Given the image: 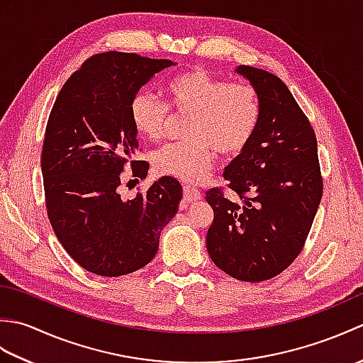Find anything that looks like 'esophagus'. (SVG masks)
Returning a JSON list of instances; mask_svg holds the SVG:
<instances>
[{"label":"esophagus","mask_w":363,"mask_h":363,"mask_svg":"<svg viewBox=\"0 0 363 363\" xmlns=\"http://www.w3.org/2000/svg\"><path fill=\"white\" fill-rule=\"evenodd\" d=\"M184 199L189 203H195L198 199H201V191L190 186H184Z\"/></svg>","instance_id":"obj_1"}]
</instances>
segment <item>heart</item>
Returning <instances> with one entry per match:
<instances>
[{
    "label": "heart",
    "mask_w": 363,
    "mask_h": 363,
    "mask_svg": "<svg viewBox=\"0 0 363 363\" xmlns=\"http://www.w3.org/2000/svg\"><path fill=\"white\" fill-rule=\"evenodd\" d=\"M169 107L189 113L187 142L172 143L154 154V168L160 174L195 184L209 176L215 150L234 156L243 151L260 120V99L250 84H228L195 68L177 74L167 84ZM129 115L138 135L159 140L169 117L168 106L150 90L130 99Z\"/></svg>",
    "instance_id": "heart-1"
}]
</instances>
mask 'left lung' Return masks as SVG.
<instances>
[{
    "mask_svg": "<svg viewBox=\"0 0 363 363\" xmlns=\"http://www.w3.org/2000/svg\"><path fill=\"white\" fill-rule=\"evenodd\" d=\"M260 99V120L248 146L226 167L221 189L206 194L213 209L207 230L212 262L238 281L282 273L303 250L323 195L317 137L287 86L260 68L238 65Z\"/></svg>",
    "mask_w": 363,
    "mask_h": 363,
    "instance_id": "obj_1",
    "label": "left lung"
}]
</instances>
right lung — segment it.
Segmentation results:
<instances>
[{
	"label": "right lung",
	"instance_id": "right-lung-1",
	"mask_svg": "<svg viewBox=\"0 0 363 363\" xmlns=\"http://www.w3.org/2000/svg\"><path fill=\"white\" fill-rule=\"evenodd\" d=\"M172 65L135 52L95 54L68 78L51 109L42 150L46 212L65 251L94 274L123 276L150 264L177 212L182 187L172 176L133 199L118 191L123 169L145 179L150 168L134 160L130 99Z\"/></svg>",
	"mask_w": 363,
	"mask_h": 363
}]
</instances>
